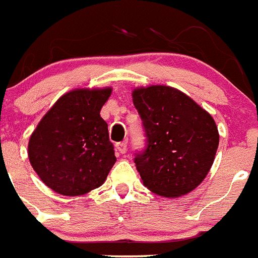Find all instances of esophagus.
Here are the masks:
<instances>
[{
	"instance_id": "obj_1",
	"label": "esophagus",
	"mask_w": 258,
	"mask_h": 258,
	"mask_svg": "<svg viewBox=\"0 0 258 258\" xmlns=\"http://www.w3.org/2000/svg\"><path fill=\"white\" fill-rule=\"evenodd\" d=\"M115 151L118 154H124L127 152V143H116L115 144Z\"/></svg>"
}]
</instances>
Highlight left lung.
<instances>
[{
    "label": "left lung",
    "instance_id": "obj_1",
    "mask_svg": "<svg viewBox=\"0 0 258 258\" xmlns=\"http://www.w3.org/2000/svg\"><path fill=\"white\" fill-rule=\"evenodd\" d=\"M132 101L148 138L145 152L135 157L143 184L163 197L194 191L208 175L218 149L213 116L169 86L135 88Z\"/></svg>",
    "mask_w": 258,
    "mask_h": 258
}]
</instances>
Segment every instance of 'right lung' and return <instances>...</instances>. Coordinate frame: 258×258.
I'll use <instances>...</instances> for the list:
<instances>
[{"label": "right lung", "mask_w": 258, "mask_h": 258, "mask_svg": "<svg viewBox=\"0 0 258 258\" xmlns=\"http://www.w3.org/2000/svg\"><path fill=\"white\" fill-rule=\"evenodd\" d=\"M110 87L67 92L41 118L28 142V158L42 183L63 196L104 184L115 163L107 123L100 115Z\"/></svg>", "instance_id": "add662e5"}]
</instances>
